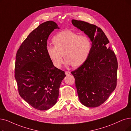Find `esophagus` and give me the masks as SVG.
I'll use <instances>...</instances> for the list:
<instances>
[{"mask_svg": "<svg viewBox=\"0 0 131 131\" xmlns=\"http://www.w3.org/2000/svg\"><path fill=\"white\" fill-rule=\"evenodd\" d=\"M65 74H66V75L67 76H68V75H70L71 72H70V71H66L65 72Z\"/></svg>", "mask_w": 131, "mask_h": 131, "instance_id": "34e87169", "label": "esophagus"}]
</instances>
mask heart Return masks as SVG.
<instances>
[{
	"mask_svg": "<svg viewBox=\"0 0 131 131\" xmlns=\"http://www.w3.org/2000/svg\"><path fill=\"white\" fill-rule=\"evenodd\" d=\"M54 46L48 45L46 51L53 66L60 68L63 62L68 66L78 67L87 60L91 49L90 39L70 30H64L56 35L52 40Z\"/></svg>",
	"mask_w": 131,
	"mask_h": 131,
	"instance_id": "b5f03b06",
	"label": "heart"
}]
</instances>
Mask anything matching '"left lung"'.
<instances>
[{
    "label": "left lung",
    "mask_w": 131,
    "mask_h": 131,
    "mask_svg": "<svg viewBox=\"0 0 131 131\" xmlns=\"http://www.w3.org/2000/svg\"><path fill=\"white\" fill-rule=\"evenodd\" d=\"M72 25L91 41V49L85 62L71 72L80 101L88 107L100 106L117 85L118 62L109 41L101 28L95 25L73 19Z\"/></svg>",
    "instance_id": "left-lung-1"
}]
</instances>
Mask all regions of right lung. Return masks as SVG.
I'll list each match as a JSON object with an SVG mask.
<instances>
[{
    "label": "right lung",
    "instance_id": "add662e5",
    "mask_svg": "<svg viewBox=\"0 0 131 131\" xmlns=\"http://www.w3.org/2000/svg\"><path fill=\"white\" fill-rule=\"evenodd\" d=\"M57 24L48 21L33 30L16 54L15 78L20 96L34 108L47 110L57 102L64 71L55 67L46 51L47 40Z\"/></svg>",
    "mask_w": 131,
    "mask_h": 131
}]
</instances>
